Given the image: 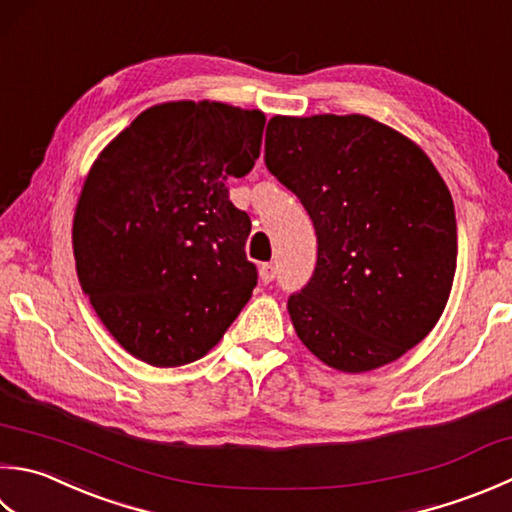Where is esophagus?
Masks as SVG:
<instances>
[{
    "label": "esophagus",
    "mask_w": 512,
    "mask_h": 512,
    "mask_svg": "<svg viewBox=\"0 0 512 512\" xmlns=\"http://www.w3.org/2000/svg\"><path fill=\"white\" fill-rule=\"evenodd\" d=\"M277 270L273 264H262L259 266V279H262V284H270L275 279Z\"/></svg>",
    "instance_id": "esophagus-1"
}]
</instances>
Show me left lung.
Returning a JSON list of instances; mask_svg holds the SVG:
<instances>
[{"label": "left lung", "instance_id": "left-lung-1", "mask_svg": "<svg viewBox=\"0 0 512 512\" xmlns=\"http://www.w3.org/2000/svg\"><path fill=\"white\" fill-rule=\"evenodd\" d=\"M264 159L317 233L315 275L288 299L302 344L355 375L422 342L457 268L453 197L424 150L368 115H275Z\"/></svg>", "mask_w": 512, "mask_h": 512}]
</instances>
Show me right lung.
<instances>
[{
  "instance_id": "obj_1",
  "label": "right lung",
  "mask_w": 512,
  "mask_h": 512,
  "mask_svg": "<svg viewBox=\"0 0 512 512\" xmlns=\"http://www.w3.org/2000/svg\"><path fill=\"white\" fill-rule=\"evenodd\" d=\"M266 115L164 102L110 139L73 217L77 277L126 353L159 368L204 357L257 284L250 219L228 199L262 148Z\"/></svg>"
}]
</instances>
